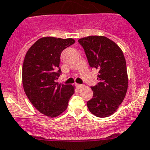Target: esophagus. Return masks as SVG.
I'll return each instance as SVG.
<instances>
[{
	"label": "esophagus",
	"mask_w": 150,
	"mask_h": 150,
	"mask_svg": "<svg viewBox=\"0 0 150 150\" xmlns=\"http://www.w3.org/2000/svg\"><path fill=\"white\" fill-rule=\"evenodd\" d=\"M76 86H77L78 88H82L85 86L84 85H81V84H76Z\"/></svg>",
	"instance_id": "obj_1"
}]
</instances>
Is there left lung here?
I'll list each match as a JSON object with an SVG mask.
<instances>
[{
	"instance_id": "left-lung-1",
	"label": "left lung",
	"mask_w": 150,
	"mask_h": 150,
	"mask_svg": "<svg viewBox=\"0 0 150 150\" xmlns=\"http://www.w3.org/2000/svg\"><path fill=\"white\" fill-rule=\"evenodd\" d=\"M89 65L99 70L97 86L91 87L93 98L87 106L93 115L106 117L113 115L124 100L128 88L126 63L122 50L105 36L91 35L78 40Z\"/></svg>"
}]
</instances>
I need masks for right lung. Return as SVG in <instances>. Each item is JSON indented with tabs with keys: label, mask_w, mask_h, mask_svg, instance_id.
Segmentation results:
<instances>
[{
	"label": "right lung",
	"mask_w": 150,
	"mask_h": 150,
	"mask_svg": "<svg viewBox=\"0 0 150 150\" xmlns=\"http://www.w3.org/2000/svg\"><path fill=\"white\" fill-rule=\"evenodd\" d=\"M75 42L73 38L43 37L25 55L22 67V83L30 103L43 115L56 117L64 112L75 87L56 82L61 74L60 56Z\"/></svg>",
	"instance_id": "1"
}]
</instances>
